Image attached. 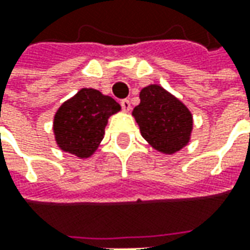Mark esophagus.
I'll return each instance as SVG.
<instances>
[{
    "label": "esophagus",
    "mask_w": 250,
    "mask_h": 250,
    "mask_svg": "<svg viewBox=\"0 0 250 250\" xmlns=\"http://www.w3.org/2000/svg\"><path fill=\"white\" fill-rule=\"evenodd\" d=\"M120 105H122L123 111H130L131 109V103L128 99H123V100L120 102Z\"/></svg>",
    "instance_id": "obj_1"
}]
</instances>
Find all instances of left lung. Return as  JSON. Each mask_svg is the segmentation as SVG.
Wrapping results in <instances>:
<instances>
[{
  "mask_svg": "<svg viewBox=\"0 0 250 250\" xmlns=\"http://www.w3.org/2000/svg\"><path fill=\"white\" fill-rule=\"evenodd\" d=\"M139 98L141 103L132 115L142 136L165 154H174L186 146L193 130V118L188 107L157 84L143 88Z\"/></svg>",
  "mask_w": 250,
  "mask_h": 250,
  "instance_id": "left-lung-1",
  "label": "left lung"
}]
</instances>
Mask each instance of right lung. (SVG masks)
Listing matches in <instances>:
<instances>
[{
    "label": "right lung",
    "mask_w": 250,
    "mask_h": 250,
    "mask_svg": "<svg viewBox=\"0 0 250 250\" xmlns=\"http://www.w3.org/2000/svg\"><path fill=\"white\" fill-rule=\"evenodd\" d=\"M120 111L114 99L92 88H83L55 115L53 131L62 151L88 158L104 136L108 118Z\"/></svg>",
    "instance_id": "obj_1"
}]
</instances>
